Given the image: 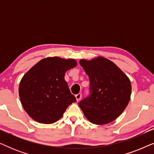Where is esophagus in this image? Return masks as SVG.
I'll return each instance as SVG.
<instances>
[{
  "label": "esophagus",
  "instance_id": "1",
  "mask_svg": "<svg viewBox=\"0 0 154 154\" xmlns=\"http://www.w3.org/2000/svg\"><path fill=\"white\" fill-rule=\"evenodd\" d=\"M75 98H76L77 101L81 100V99L82 98V94L81 93H79L77 94H75Z\"/></svg>",
  "mask_w": 154,
  "mask_h": 154
}]
</instances>
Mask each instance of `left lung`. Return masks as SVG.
Wrapping results in <instances>:
<instances>
[{"instance_id":"left-lung-1","label":"left lung","mask_w":154,"mask_h":154,"mask_svg":"<svg viewBox=\"0 0 154 154\" xmlns=\"http://www.w3.org/2000/svg\"><path fill=\"white\" fill-rule=\"evenodd\" d=\"M79 62L90 78L92 91L91 95L79 102V106L92 123H111L130 102L132 85L129 78L116 64L103 57L82 59Z\"/></svg>"}]
</instances>
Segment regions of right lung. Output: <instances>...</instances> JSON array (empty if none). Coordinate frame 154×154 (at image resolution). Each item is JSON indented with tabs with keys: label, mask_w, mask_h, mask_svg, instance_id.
<instances>
[{
	"label": "right lung",
	"mask_w": 154,
	"mask_h": 154,
	"mask_svg": "<svg viewBox=\"0 0 154 154\" xmlns=\"http://www.w3.org/2000/svg\"><path fill=\"white\" fill-rule=\"evenodd\" d=\"M76 65L73 59L49 57L25 73L19 86V95L31 119L44 124L55 123L67 107L76 102L64 79L66 71Z\"/></svg>",
	"instance_id": "add662e5"
}]
</instances>
